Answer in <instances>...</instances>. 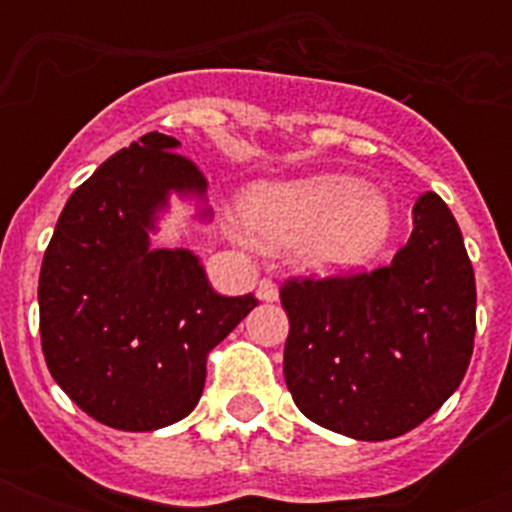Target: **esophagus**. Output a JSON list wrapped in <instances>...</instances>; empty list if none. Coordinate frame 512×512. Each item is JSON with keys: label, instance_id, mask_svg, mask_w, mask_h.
<instances>
[{"label": "esophagus", "instance_id": "34e87169", "mask_svg": "<svg viewBox=\"0 0 512 512\" xmlns=\"http://www.w3.org/2000/svg\"><path fill=\"white\" fill-rule=\"evenodd\" d=\"M257 300H263V303H276V300H279V287H276V281H260V284H257Z\"/></svg>", "mask_w": 512, "mask_h": 512}]
</instances>
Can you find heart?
I'll return each instance as SVG.
<instances>
[{
    "label": "heart",
    "instance_id": "b5f03b06",
    "mask_svg": "<svg viewBox=\"0 0 512 512\" xmlns=\"http://www.w3.org/2000/svg\"><path fill=\"white\" fill-rule=\"evenodd\" d=\"M241 212L260 244L281 247L295 241L300 265L319 273H348L366 265L385 247L393 225L388 201L350 175L257 185Z\"/></svg>",
    "mask_w": 512,
    "mask_h": 512
}]
</instances>
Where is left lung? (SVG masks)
Wrapping results in <instances>:
<instances>
[{
    "mask_svg": "<svg viewBox=\"0 0 512 512\" xmlns=\"http://www.w3.org/2000/svg\"><path fill=\"white\" fill-rule=\"evenodd\" d=\"M284 380L297 409L358 441L404 436L460 388L476 337V276L460 225L422 193L414 231L372 273L292 276Z\"/></svg>",
    "mask_w": 512,
    "mask_h": 512,
    "instance_id": "8db88e82",
    "label": "left lung"
}]
</instances>
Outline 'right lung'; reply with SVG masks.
<instances>
[{
    "instance_id": "1",
    "label": "right lung",
    "mask_w": 512,
    "mask_h": 512,
    "mask_svg": "<svg viewBox=\"0 0 512 512\" xmlns=\"http://www.w3.org/2000/svg\"><path fill=\"white\" fill-rule=\"evenodd\" d=\"M148 132L100 164L60 212L39 273L47 369L82 412L108 428H167L199 404L207 356L257 305L209 287L188 249H151L167 196L207 180Z\"/></svg>"
}]
</instances>
